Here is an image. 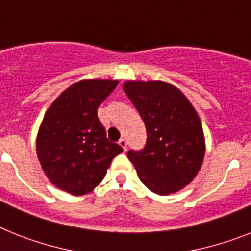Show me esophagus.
I'll return each instance as SVG.
<instances>
[{
    "label": "esophagus",
    "instance_id": "obj_1",
    "mask_svg": "<svg viewBox=\"0 0 251 251\" xmlns=\"http://www.w3.org/2000/svg\"><path fill=\"white\" fill-rule=\"evenodd\" d=\"M119 144H120V145H121V148H123V149L126 151V148H127V141H126V139L125 138H121L119 140Z\"/></svg>",
    "mask_w": 251,
    "mask_h": 251
}]
</instances>
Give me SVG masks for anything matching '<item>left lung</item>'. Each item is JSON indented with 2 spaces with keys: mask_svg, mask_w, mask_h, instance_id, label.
Returning a JSON list of instances; mask_svg holds the SVG:
<instances>
[{
  "mask_svg": "<svg viewBox=\"0 0 251 251\" xmlns=\"http://www.w3.org/2000/svg\"><path fill=\"white\" fill-rule=\"evenodd\" d=\"M124 91L147 127L144 149L128 150L141 182L167 196L195 179L204 156L201 120L186 96L160 80H128Z\"/></svg>",
  "mask_w": 251,
  "mask_h": 251,
  "instance_id": "8db88e82",
  "label": "left lung"
}]
</instances>
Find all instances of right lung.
Wrapping results in <instances>:
<instances>
[{
	"label": "right lung",
	"instance_id": "1",
	"mask_svg": "<svg viewBox=\"0 0 251 251\" xmlns=\"http://www.w3.org/2000/svg\"><path fill=\"white\" fill-rule=\"evenodd\" d=\"M117 80L86 79L72 84L50 104L38 138L36 152L54 186L74 196L99 186L123 148L106 138L97 108Z\"/></svg>",
	"mask_w": 251,
	"mask_h": 251
}]
</instances>
